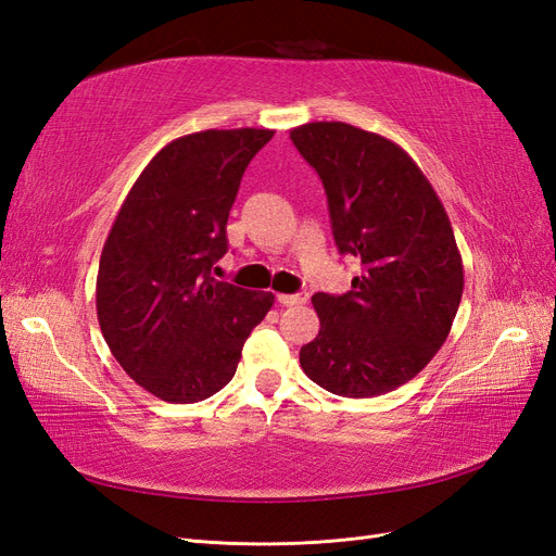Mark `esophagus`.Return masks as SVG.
<instances>
[{
    "mask_svg": "<svg viewBox=\"0 0 556 556\" xmlns=\"http://www.w3.org/2000/svg\"><path fill=\"white\" fill-rule=\"evenodd\" d=\"M276 299H278L280 306H299V304H304V301L308 299V294H306V292H299V294H278Z\"/></svg>",
    "mask_w": 556,
    "mask_h": 556,
    "instance_id": "34e87169",
    "label": "esophagus"
}]
</instances>
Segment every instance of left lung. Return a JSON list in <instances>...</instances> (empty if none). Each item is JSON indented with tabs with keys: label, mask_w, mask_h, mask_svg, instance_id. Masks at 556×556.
<instances>
[{
	"label": "left lung",
	"mask_w": 556,
	"mask_h": 556,
	"mask_svg": "<svg viewBox=\"0 0 556 556\" xmlns=\"http://www.w3.org/2000/svg\"><path fill=\"white\" fill-rule=\"evenodd\" d=\"M290 139L325 185L341 255L362 262L345 294L313 296L319 331L299 352L327 392L380 396L413 380L445 343L464 292L450 217L406 150L345 123Z\"/></svg>",
	"instance_id": "8db88e82"
}]
</instances>
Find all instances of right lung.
<instances>
[{
    "mask_svg": "<svg viewBox=\"0 0 556 556\" xmlns=\"http://www.w3.org/2000/svg\"><path fill=\"white\" fill-rule=\"evenodd\" d=\"M271 129H206L164 146L115 215L97 274V317L127 376L169 403H197L237 374L274 306L213 278L245 166Z\"/></svg>",
    "mask_w": 556,
    "mask_h": 556,
    "instance_id": "1",
    "label": "right lung"
}]
</instances>
